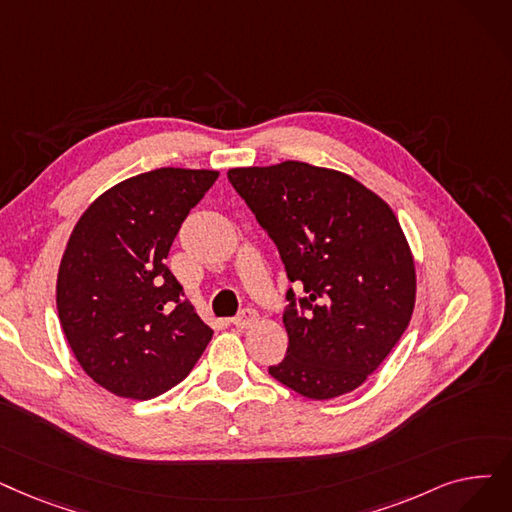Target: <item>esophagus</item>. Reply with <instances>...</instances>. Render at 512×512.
I'll return each mask as SVG.
<instances>
[{
	"label": "esophagus",
	"instance_id": "1",
	"mask_svg": "<svg viewBox=\"0 0 512 512\" xmlns=\"http://www.w3.org/2000/svg\"><path fill=\"white\" fill-rule=\"evenodd\" d=\"M257 311L255 309H242L240 314L232 320L234 322V326L236 328H240V330H244V328H249V326H253L255 322H257Z\"/></svg>",
	"mask_w": 512,
	"mask_h": 512
}]
</instances>
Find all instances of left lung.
Wrapping results in <instances>:
<instances>
[{
	"instance_id": "left-lung-1",
	"label": "left lung",
	"mask_w": 512,
	"mask_h": 512,
	"mask_svg": "<svg viewBox=\"0 0 512 512\" xmlns=\"http://www.w3.org/2000/svg\"><path fill=\"white\" fill-rule=\"evenodd\" d=\"M228 180L276 242L295 282L286 358L270 368L309 399L366 383L410 324L416 270L393 209L351 175L301 161L234 167Z\"/></svg>"
}]
</instances>
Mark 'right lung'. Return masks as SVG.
<instances>
[{"label":"right lung","instance_id":"add662e5","mask_svg":"<svg viewBox=\"0 0 512 512\" xmlns=\"http://www.w3.org/2000/svg\"><path fill=\"white\" fill-rule=\"evenodd\" d=\"M219 171L161 167L102 192L75 224L56 307L83 372L119 397L152 399L182 383L213 330L165 265L173 238Z\"/></svg>","mask_w":512,"mask_h":512}]
</instances>
